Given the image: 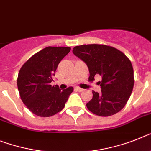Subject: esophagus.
I'll list each match as a JSON object with an SVG mask.
<instances>
[{"instance_id": "obj_1", "label": "esophagus", "mask_w": 151, "mask_h": 151, "mask_svg": "<svg viewBox=\"0 0 151 151\" xmlns=\"http://www.w3.org/2000/svg\"><path fill=\"white\" fill-rule=\"evenodd\" d=\"M75 90L76 91H78V92H82V91H83V89H82V88H81V87H76Z\"/></svg>"}]
</instances>
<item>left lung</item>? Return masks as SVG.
Listing matches in <instances>:
<instances>
[{"mask_svg":"<svg viewBox=\"0 0 151 151\" xmlns=\"http://www.w3.org/2000/svg\"><path fill=\"white\" fill-rule=\"evenodd\" d=\"M73 54L87 64L90 81L101 76V92L92 91L93 97L87 107L101 116L114 115L121 111L130 98L134 87V70L124 53L103 44L76 46Z\"/></svg>","mask_w":151,"mask_h":151,"instance_id":"left-lung-1","label":"left lung"}]
</instances>
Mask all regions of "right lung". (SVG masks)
<instances>
[{
	"instance_id": "right-lung-1",
	"label": "right lung",
	"mask_w": 151,
	"mask_h": 151,
	"mask_svg": "<svg viewBox=\"0 0 151 151\" xmlns=\"http://www.w3.org/2000/svg\"><path fill=\"white\" fill-rule=\"evenodd\" d=\"M70 47H47L33 55L21 67L17 78V88L23 103L39 116H51L65 106L73 87L60 90L50 84L61 60Z\"/></svg>"
}]
</instances>
